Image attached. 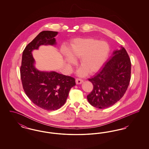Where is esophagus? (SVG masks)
<instances>
[{"label": "esophagus", "mask_w": 149, "mask_h": 149, "mask_svg": "<svg viewBox=\"0 0 149 149\" xmlns=\"http://www.w3.org/2000/svg\"><path fill=\"white\" fill-rule=\"evenodd\" d=\"M75 81H76V83L77 84H81L83 82V80L81 78H77L76 80H75Z\"/></svg>", "instance_id": "esophagus-1"}]
</instances>
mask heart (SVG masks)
Here are the masks:
<instances>
[{"mask_svg": "<svg viewBox=\"0 0 149 149\" xmlns=\"http://www.w3.org/2000/svg\"><path fill=\"white\" fill-rule=\"evenodd\" d=\"M69 52L65 49L62 50L65 60L74 65L75 64L74 58L80 59L82 66L78 70V74L84 76L88 71L94 73L102 67L108 56L109 46L106 42L93 38H77L71 42Z\"/></svg>", "mask_w": 149, "mask_h": 149, "instance_id": "obj_1", "label": "heart"}]
</instances>
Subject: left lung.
<instances>
[{
	"label": "left lung",
	"instance_id": "obj_1",
	"mask_svg": "<svg viewBox=\"0 0 149 149\" xmlns=\"http://www.w3.org/2000/svg\"><path fill=\"white\" fill-rule=\"evenodd\" d=\"M131 63L124 47L114 51L100 71L88 79L93 89L87 95L93 106L104 109L119 101L127 89L131 80Z\"/></svg>",
	"mask_w": 149,
	"mask_h": 149
}]
</instances>
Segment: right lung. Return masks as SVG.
<instances>
[{"label":"right lung","instance_id":"obj_1","mask_svg":"<svg viewBox=\"0 0 149 149\" xmlns=\"http://www.w3.org/2000/svg\"><path fill=\"white\" fill-rule=\"evenodd\" d=\"M57 32L43 31L29 43L23 50L20 74L23 90L37 106L46 111L60 108L66 102L75 78L56 72L38 71L33 66L32 51L42 45H54Z\"/></svg>","mask_w":149,"mask_h":149}]
</instances>
